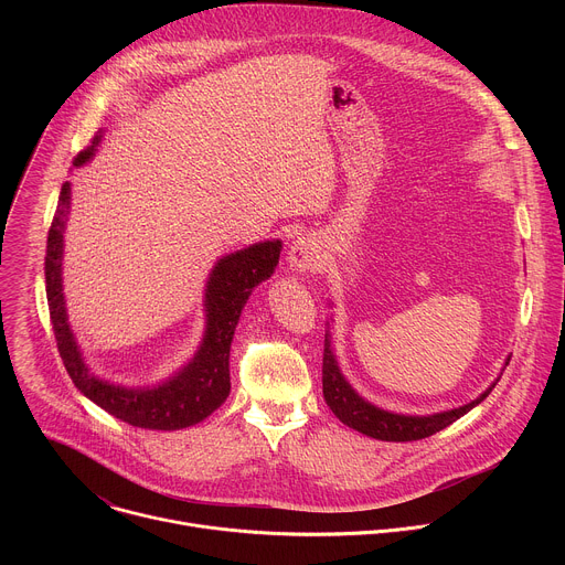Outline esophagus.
Listing matches in <instances>:
<instances>
[{
    "instance_id": "34e87169",
    "label": "esophagus",
    "mask_w": 565,
    "mask_h": 565,
    "mask_svg": "<svg viewBox=\"0 0 565 565\" xmlns=\"http://www.w3.org/2000/svg\"><path fill=\"white\" fill-rule=\"evenodd\" d=\"M288 262L297 273H317L321 264H324V255H321L315 238L301 236L290 246Z\"/></svg>"
}]
</instances>
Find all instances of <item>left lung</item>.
Returning a JSON list of instances; mask_svg holds the SVG:
<instances>
[{
  "label": "left lung",
  "instance_id": "obj_1",
  "mask_svg": "<svg viewBox=\"0 0 565 565\" xmlns=\"http://www.w3.org/2000/svg\"><path fill=\"white\" fill-rule=\"evenodd\" d=\"M510 364V358L508 362ZM497 386V382L486 391L480 393V397H476L473 402L465 407L451 409V412H443V414H434V416H397V414H388L384 409H377L373 405H369L366 399H362L351 384L344 380V375L338 369L335 355L331 351V342L329 335L324 340V360H321V388H324V399L327 405L331 407V412L351 429L377 438V440H388V443H409V440H423L434 436L436 431L449 427L451 423H456L460 416H465L467 412H471L476 405H480L486 399L492 388Z\"/></svg>",
  "mask_w": 565,
  "mask_h": 565
}]
</instances>
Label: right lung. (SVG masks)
I'll return each mask as SVG.
<instances>
[{"label":"right lung","instance_id":"add662e5","mask_svg":"<svg viewBox=\"0 0 565 565\" xmlns=\"http://www.w3.org/2000/svg\"><path fill=\"white\" fill-rule=\"evenodd\" d=\"M100 140L103 134L98 131L92 138V142L73 158V166L77 168L87 163L96 153ZM68 183L62 185L57 210L51 221L46 238L44 275L49 315L57 351L73 384L89 399H94L100 409L131 427L174 431L201 423L223 405L230 393V344L241 308H244L253 288L273 275L275 266L279 264L281 241H264V244L223 257L214 266L205 292L207 331L203 344L194 360L177 377L153 388H122L89 375L66 324L60 279Z\"/></svg>","mask_w":565,"mask_h":565}]
</instances>
